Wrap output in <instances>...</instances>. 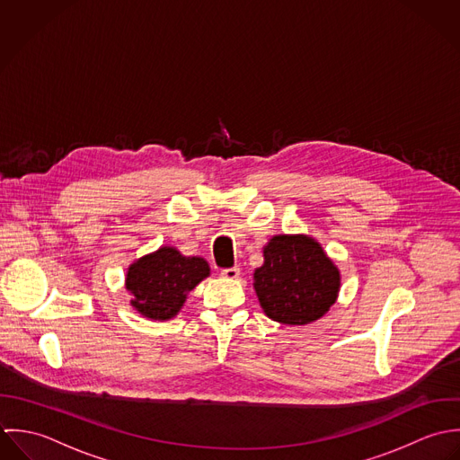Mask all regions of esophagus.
<instances>
[{
    "label": "esophagus",
    "instance_id": "1",
    "mask_svg": "<svg viewBox=\"0 0 460 460\" xmlns=\"http://www.w3.org/2000/svg\"><path fill=\"white\" fill-rule=\"evenodd\" d=\"M220 276L226 277V279H238L240 277V269L238 267H231V269H224L222 272H220Z\"/></svg>",
    "mask_w": 460,
    "mask_h": 460
}]
</instances>
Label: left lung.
Returning a JSON list of instances; mask_svg holds the SVG:
<instances>
[{"label":"left lung","mask_w":460,"mask_h":460,"mask_svg":"<svg viewBox=\"0 0 460 460\" xmlns=\"http://www.w3.org/2000/svg\"><path fill=\"white\" fill-rule=\"evenodd\" d=\"M265 263L254 270V289L269 318L305 325L336 302L340 270L322 245L307 234H277L263 249Z\"/></svg>","instance_id":"1"}]
</instances>
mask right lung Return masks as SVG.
I'll return each instance as SVG.
<instances>
[{
	"mask_svg": "<svg viewBox=\"0 0 460 460\" xmlns=\"http://www.w3.org/2000/svg\"><path fill=\"white\" fill-rule=\"evenodd\" d=\"M209 276V265L197 256H183L174 247H160L129 265L126 289L131 305L146 318L171 320L183 307L188 291Z\"/></svg>",
	"mask_w": 460,
	"mask_h": 460,
	"instance_id": "1",
	"label": "right lung"
}]
</instances>
